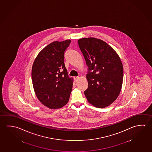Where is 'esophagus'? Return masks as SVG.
<instances>
[{
    "label": "esophagus",
    "mask_w": 152,
    "mask_h": 152,
    "mask_svg": "<svg viewBox=\"0 0 152 152\" xmlns=\"http://www.w3.org/2000/svg\"><path fill=\"white\" fill-rule=\"evenodd\" d=\"M79 79V77H78V76H76V77H74V80H75V82H76L78 81V80Z\"/></svg>",
    "instance_id": "1"
}]
</instances>
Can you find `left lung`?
<instances>
[{"label": "left lung", "instance_id": "8db88e82", "mask_svg": "<svg viewBox=\"0 0 152 152\" xmlns=\"http://www.w3.org/2000/svg\"><path fill=\"white\" fill-rule=\"evenodd\" d=\"M88 67V88L84 91L88 102L103 108L116 100L122 87L124 69L119 56L107 43L96 38L78 40Z\"/></svg>", "mask_w": 152, "mask_h": 152}]
</instances>
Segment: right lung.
Masks as SVG:
<instances>
[{
  "instance_id": "1",
  "label": "right lung",
  "mask_w": 152,
  "mask_h": 152,
  "mask_svg": "<svg viewBox=\"0 0 152 152\" xmlns=\"http://www.w3.org/2000/svg\"><path fill=\"white\" fill-rule=\"evenodd\" d=\"M71 41H55L38 54L32 68L33 86L37 99L52 109L67 103L72 87L64 64L65 52Z\"/></svg>"
}]
</instances>
